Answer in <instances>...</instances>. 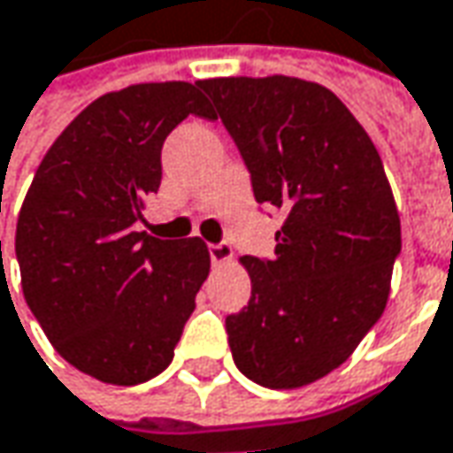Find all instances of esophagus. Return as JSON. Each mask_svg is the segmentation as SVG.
<instances>
[{"instance_id":"1","label":"esophagus","mask_w":453,"mask_h":453,"mask_svg":"<svg viewBox=\"0 0 453 453\" xmlns=\"http://www.w3.org/2000/svg\"><path fill=\"white\" fill-rule=\"evenodd\" d=\"M209 255H211L214 265H224V262H229L234 257V250H232V244L219 242V244H209Z\"/></svg>"}]
</instances>
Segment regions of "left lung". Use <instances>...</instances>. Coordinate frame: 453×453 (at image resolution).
Here are the masks:
<instances>
[{
  "label": "left lung",
  "mask_w": 453,
  "mask_h": 453,
  "mask_svg": "<svg viewBox=\"0 0 453 453\" xmlns=\"http://www.w3.org/2000/svg\"><path fill=\"white\" fill-rule=\"evenodd\" d=\"M257 203L283 209L275 257H242L252 296L226 316L239 372L262 388L311 385L349 359L382 316L400 216L380 152L326 86L290 76L206 79Z\"/></svg>",
  "instance_id": "8db88e82"
}]
</instances>
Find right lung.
<instances>
[{
    "label": "right lung",
    "instance_id": "add662e5",
    "mask_svg": "<svg viewBox=\"0 0 453 453\" xmlns=\"http://www.w3.org/2000/svg\"><path fill=\"white\" fill-rule=\"evenodd\" d=\"M188 114L214 119L186 81L99 96L45 152L17 219L30 311L68 365L109 385L168 367L211 267L198 237L137 232L160 188L163 142Z\"/></svg>",
    "mask_w": 453,
    "mask_h": 453
}]
</instances>
